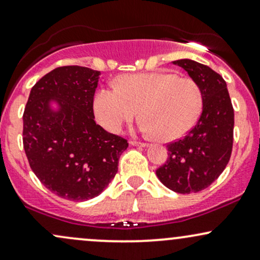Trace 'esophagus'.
Here are the masks:
<instances>
[{
    "instance_id": "34e87169",
    "label": "esophagus",
    "mask_w": 260,
    "mask_h": 260,
    "mask_svg": "<svg viewBox=\"0 0 260 260\" xmlns=\"http://www.w3.org/2000/svg\"><path fill=\"white\" fill-rule=\"evenodd\" d=\"M130 145H133V146H141V147L149 146V144H147V142H140V141H134V140L130 141Z\"/></svg>"
}]
</instances>
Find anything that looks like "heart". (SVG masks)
Returning <instances> with one entry per match:
<instances>
[{
    "label": "heart",
    "mask_w": 260,
    "mask_h": 260,
    "mask_svg": "<svg viewBox=\"0 0 260 260\" xmlns=\"http://www.w3.org/2000/svg\"><path fill=\"white\" fill-rule=\"evenodd\" d=\"M202 108L203 93L196 80L174 73L124 75L118 88L102 89L94 100L98 121L107 130L118 133L140 109L142 133L162 141L177 140L188 133Z\"/></svg>",
    "instance_id": "obj_1"
}]
</instances>
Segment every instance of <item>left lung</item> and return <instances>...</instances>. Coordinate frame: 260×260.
<instances>
[{"instance_id": "left-lung-1", "label": "left lung", "mask_w": 260, "mask_h": 260, "mask_svg": "<svg viewBox=\"0 0 260 260\" xmlns=\"http://www.w3.org/2000/svg\"><path fill=\"white\" fill-rule=\"evenodd\" d=\"M172 63L185 69L201 86L203 108L185 138L167 145L169 157L156 170V176L177 193H194L214 182L230 161L234 110L224 79L213 69L191 59Z\"/></svg>"}]
</instances>
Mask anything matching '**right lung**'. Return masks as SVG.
<instances>
[{"instance_id":"add662e5","label":"right lung","mask_w":260,"mask_h":260,"mask_svg":"<svg viewBox=\"0 0 260 260\" xmlns=\"http://www.w3.org/2000/svg\"><path fill=\"white\" fill-rule=\"evenodd\" d=\"M99 75L79 66L53 69L30 89L23 113V147L30 169L49 191L75 202L107 188L129 146L94 121Z\"/></svg>"}]
</instances>
